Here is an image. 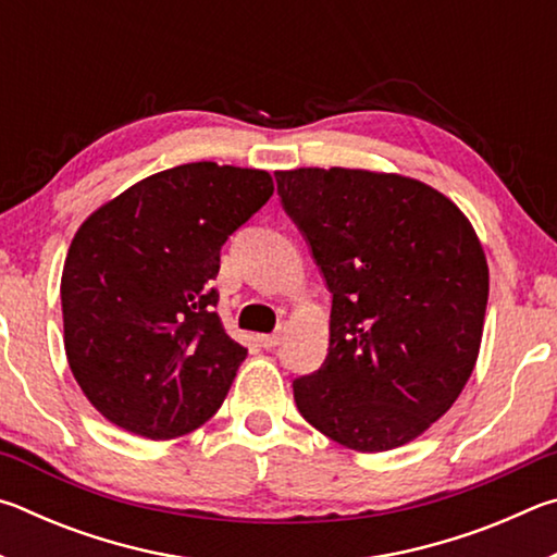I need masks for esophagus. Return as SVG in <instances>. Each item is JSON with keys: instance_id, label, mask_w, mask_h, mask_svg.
I'll return each mask as SVG.
<instances>
[{"instance_id": "esophagus-1", "label": "esophagus", "mask_w": 557, "mask_h": 557, "mask_svg": "<svg viewBox=\"0 0 557 557\" xmlns=\"http://www.w3.org/2000/svg\"><path fill=\"white\" fill-rule=\"evenodd\" d=\"M258 342L262 348H275L282 342V336L280 334H260Z\"/></svg>"}]
</instances>
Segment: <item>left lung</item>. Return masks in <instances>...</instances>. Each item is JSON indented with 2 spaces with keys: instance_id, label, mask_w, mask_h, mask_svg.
<instances>
[{
  "instance_id": "obj_1",
  "label": "left lung",
  "mask_w": 557,
  "mask_h": 557,
  "mask_svg": "<svg viewBox=\"0 0 557 557\" xmlns=\"http://www.w3.org/2000/svg\"><path fill=\"white\" fill-rule=\"evenodd\" d=\"M277 194L332 292L322 369L295 381L309 425L388 451L445 414L474 371L488 265L459 206L418 178L289 169Z\"/></svg>"
}]
</instances>
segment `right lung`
I'll return each instance as SVG.
<instances>
[{
  "mask_svg": "<svg viewBox=\"0 0 557 557\" xmlns=\"http://www.w3.org/2000/svg\"><path fill=\"white\" fill-rule=\"evenodd\" d=\"M265 169L191 162L132 184L81 223L61 275L63 346L81 391L147 440L201 428L248 348L225 334L221 245L265 203Z\"/></svg>",
  "mask_w": 557,
  "mask_h": 557,
  "instance_id": "right-lung-1",
  "label": "right lung"
}]
</instances>
